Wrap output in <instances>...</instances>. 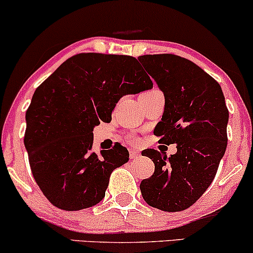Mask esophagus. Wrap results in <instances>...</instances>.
Masks as SVG:
<instances>
[{
	"label": "esophagus",
	"mask_w": 253,
	"mask_h": 253,
	"mask_svg": "<svg viewBox=\"0 0 253 253\" xmlns=\"http://www.w3.org/2000/svg\"><path fill=\"white\" fill-rule=\"evenodd\" d=\"M139 157H140V153H139L138 151H134V150L129 151V158L132 159V161L133 159H138Z\"/></svg>",
	"instance_id": "34e87169"
}]
</instances>
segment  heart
Returning <instances> with one entry per match:
<instances>
[{
    "label": "heart",
    "mask_w": 253,
    "mask_h": 253,
    "mask_svg": "<svg viewBox=\"0 0 253 253\" xmlns=\"http://www.w3.org/2000/svg\"><path fill=\"white\" fill-rule=\"evenodd\" d=\"M152 91H158V90H152Z\"/></svg>",
    "instance_id": "1"
}]
</instances>
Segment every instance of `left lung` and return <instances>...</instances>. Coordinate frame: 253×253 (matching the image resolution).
<instances>
[{"label":"left lung","mask_w":253,"mask_h":253,"mask_svg":"<svg viewBox=\"0 0 253 253\" xmlns=\"http://www.w3.org/2000/svg\"><path fill=\"white\" fill-rule=\"evenodd\" d=\"M138 59L164 92L163 117L153 133L177 149L170 157L153 149L145 151L155 163V172L141 181V195L157 210L184 211L207 190L225 155V97L220 84L191 60L169 53Z\"/></svg>","instance_id":"8db88e82"}]
</instances>
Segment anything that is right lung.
<instances>
[{
    "label": "right lung",
    "mask_w": 253,
    "mask_h": 253,
    "mask_svg": "<svg viewBox=\"0 0 253 253\" xmlns=\"http://www.w3.org/2000/svg\"><path fill=\"white\" fill-rule=\"evenodd\" d=\"M153 86L134 57L78 53L34 91L26 112L25 147L37 184L52 205L81 211L102 201L126 147L92 152L94 127L112 120L125 95Z\"/></svg>",
    "instance_id": "1"
}]
</instances>
